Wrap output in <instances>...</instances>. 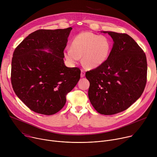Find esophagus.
<instances>
[{"label":"esophagus","mask_w":157,"mask_h":157,"mask_svg":"<svg viewBox=\"0 0 157 157\" xmlns=\"http://www.w3.org/2000/svg\"><path fill=\"white\" fill-rule=\"evenodd\" d=\"M84 76H85L84 71L81 69V78H83V77H84Z\"/></svg>","instance_id":"34e87169"}]
</instances>
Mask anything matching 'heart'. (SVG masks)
I'll return each instance as SVG.
<instances>
[{
	"label": "heart",
	"instance_id": "heart-1",
	"mask_svg": "<svg viewBox=\"0 0 157 157\" xmlns=\"http://www.w3.org/2000/svg\"><path fill=\"white\" fill-rule=\"evenodd\" d=\"M111 48V42L108 37L82 32L73 39L71 49H66L64 56L71 65H75L81 58L84 66L95 69L107 61Z\"/></svg>",
	"mask_w": 157,
	"mask_h": 157
}]
</instances>
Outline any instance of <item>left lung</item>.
Returning a JSON list of instances; mask_svg holds the SVG:
<instances>
[{"label": "left lung", "mask_w": 157, "mask_h": 157, "mask_svg": "<svg viewBox=\"0 0 157 157\" xmlns=\"http://www.w3.org/2000/svg\"><path fill=\"white\" fill-rule=\"evenodd\" d=\"M108 33L113 45L107 61L86 73L90 81L88 97L101 115L123 111L143 93L147 82L146 55L135 40L126 34Z\"/></svg>", "instance_id": "1"}]
</instances>
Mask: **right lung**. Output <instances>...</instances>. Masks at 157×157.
<instances>
[{"mask_svg": "<svg viewBox=\"0 0 157 157\" xmlns=\"http://www.w3.org/2000/svg\"><path fill=\"white\" fill-rule=\"evenodd\" d=\"M72 29L37 30L25 37L13 52V90L36 113L51 115L60 111L66 102V94L80 79V69L66 67L63 59Z\"/></svg>", "mask_w": 157, "mask_h": 157, "instance_id": "1", "label": "right lung"}]
</instances>
